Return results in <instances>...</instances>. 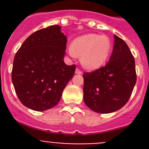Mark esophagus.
Segmentation results:
<instances>
[{"instance_id":"esophagus-1","label":"esophagus","mask_w":149,"mask_h":149,"mask_svg":"<svg viewBox=\"0 0 149 149\" xmlns=\"http://www.w3.org/2000/svg\"><path fill=\"white\" fill-rule=\"evenodd\" d=\"M76 74H82V71L80 70V69L77 68L76 69Z\"/></svg>"}]
</instances>
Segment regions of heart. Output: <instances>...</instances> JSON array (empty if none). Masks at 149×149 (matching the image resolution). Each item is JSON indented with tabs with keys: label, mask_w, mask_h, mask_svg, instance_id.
<instances>
[{
	"label": "heart",
	"mask_w": 149,
	"mask_h": 149,
	"mask_svg": "<svg viewBox=\"0 0 149 149\" xmlns=\"http://www.w3.org/2000/svg\"><path fill=\"white\" fill-rule=\"evenodd\" d=\"M112 49L110 40L105 35L87 34L75 39L69 53L81 57V63L86 68L97 69L104 64Z\"/></svg>",
	"instance_id": "obj_1"
}]
</instances>
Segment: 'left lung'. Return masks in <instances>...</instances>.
<instances>
[{
	"instance_id": "obj_1",
	"label": "left lung",
	"mask_w": 149,
	"mask_h": 149,
	"mask_svg": "<svg viewBox=\"0 0 149 149\" xmlns=\"http://www.w3.org/2000/svg\"><path fill=\"white\" fill-rule=\"evenodd\" d=\"M109 61L92 72H85L84 100L98 113H110L123 107L130 99L136 82L135 58L125 42L114 35Z\"/></svg>"
}]
</instances>
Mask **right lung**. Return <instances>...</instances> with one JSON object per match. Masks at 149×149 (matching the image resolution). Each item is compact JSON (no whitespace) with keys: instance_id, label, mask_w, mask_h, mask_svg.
Segmentation results:
<instances>
[{"instance_id":"obj_1","label":"right lung","mask_w":149,"mask_h":149,"mask_svg":"<svg viewBox=\"0 0 149 149\" xmlns=\"http://www.w3.org/2000/svg\"><path fill=\"white\" fill-rule=\"evenodd\" d=\"M67 37L61 26L52 25L31 34L15 55L12 82L21 102L44 111L59 102L76 65L64 63Z\"/></svg>"}]
</instances>
